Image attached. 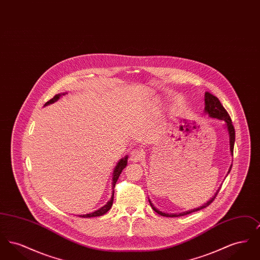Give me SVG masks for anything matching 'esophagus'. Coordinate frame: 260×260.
<instances>
[{
    "label": "esophagus",
    "mask_w": 260,
    "mask_h": 260,
    "mask_svg": "<svg viewBox=\"0 0 260 260\" xmlns=\"http://www.w3.org/2000/svg\"><path fill=\"white\" fill-rule=\"evenodd\" d=\"M143 158V153L140 151V150H133L131 152V161H134V162H137V161H141Z\"/></svg>",
    "instance_id": "esophagus-1"
}]
</instances>
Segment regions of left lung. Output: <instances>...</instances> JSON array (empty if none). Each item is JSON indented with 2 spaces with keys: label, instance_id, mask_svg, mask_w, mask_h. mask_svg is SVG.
<instances>
[{
  "label": "left lung",
  "instance_id": "1",
  "mask_svg": "<svg viewBox=\"0 0 260 260\" xmlns=\"http://www.w3.org/2000/svg\"><path fill=\"white\" fill-rule=\"evenodd\" d=\"M205 114L209 115V117L212 118V119H217V120H220L224 122V126L225 128L227 129L228 132V136H229V145H230V153L231 155L233 156V150H234V143H235V129H234V126L232 124V121H231V118L230 116L228 115L227 111L224 109V107L222 106V104L220 103L219 99H217L216 96H214L213 94H211L209 91H206L205 93ZM231 168H232V165L230 166V169L228 171V173H230L231 171ZM220 188L216 191V193L214 194V196L212 198L209 200L207 203H205L203 206L196 208V209H193V210H187V211H183V212H179V213H168V212H164L161 211L160 210H158L154 205L153 203L151 202V200L148 199L149 203H150V206L152 207V209L155 210L158 214L162 215V216H166V217H177V216H183L186 214H189L191 212H194V211H197V210H202V209H205L207 208L208 206H210V204L213 202V200L216 197L217 193L219 192Z\"/></svg>",
  "mask_w": 260,
  "mask_h": 260
}]
</instances>
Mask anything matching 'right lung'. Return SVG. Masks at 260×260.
Here are the masks:
<instances>
[{"mask_svg": "<svg viewBox=\"0 0 260 260\" xmlns=\"http://www.w3.org/2000/svg\"><path fill=\"white\" fill-rule=\"evenodd\" d=\"M66 93H67V92H65V93H58V94L54 95L53 99H50V101H48V102L45 104V106L50 105L51 103L56 102L58 99L61 98L62 95L66 94ZM126 164H127V156H125L124 158L121 159L120 161H118L117 165H116V167H115V169H114V171H113V173H112V196L111 199L107 202V204H106L105 206H103L102 208H100L99 210L93 211V212L87 213V214H81V215H79V216H81V217H94V216H100V215L105 214L108 210L111 209L112 205H113V200H114V188H115L116 182H117V180H118L120 174L123 172V170H124V168L126 167Z\"/></svg>", "mask_w": 260, "mask_h": 260, "instance_id": "add662e5", "label": "right lung"}]
</instances>
